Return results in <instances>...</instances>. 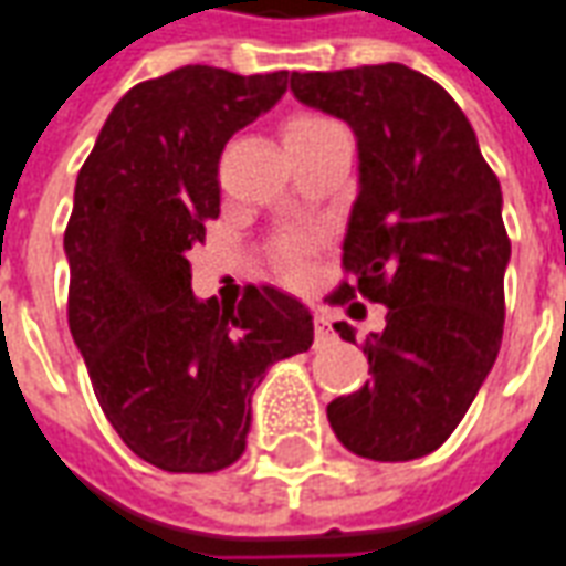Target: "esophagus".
Segmentation results:
<instances>
[{
  "mask_svg": "<svg viewBox=\"0 0 566 566\" xmlns=\"http://www.w3.org/2000/svg\"><path fill=\"white\" fill-rule=\"evenodd\" d=\"M334 337L331 334V318H327V312H315V343H327V339Z\"/></svg>",
  "mask_w": 566,
  "mask_h": 566,
  "instance_id": "obj_1",
  "label": "esophagus"
}]
</instances>
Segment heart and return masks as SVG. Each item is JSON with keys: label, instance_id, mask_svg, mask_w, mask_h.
<instances>
[{"label": "heart", "instance_id": "b5f03b06", "mask_svg": "<svg viewBox=\"0 0 566 566\" xmlns=\"http://www.w3.org/2000/svg\"><path fill=\"white\" fill-rule=\"evenodd\" d=\"M343 132L334 118L322 116V113H294V116L284 122V144H306V140H315V137H324V134ZM312 251V239L303 235V232H282L275 242H272V263L275 270L282 272L287 282H296L303 279L306 272V256Z\"/></svg>", "mask_w": 566, "mask_h": 566}]
</instances>
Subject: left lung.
Returning <instances> with one entry per match:
<instances>
[{"label":"left lung","mask_w":566,"mask_h":566,"mask_svg":"<svg viewBox=\"0 0 566 566\" xmlns=\"http://www.w3.org/2000/svg\"><path fill=\"white\" fill-rule=\"evenodd\" d=\"M291 91L358 137L346 279L327 303L386 306L382 334L361 346L370 379L334 398L327 420L365 460H420L460 426L503 343L512 242L500 180L457 101L405 63L291 73ZM334 331L355 343L346 322Z\"/></svg>","instance_id":"1"}]
</instances>
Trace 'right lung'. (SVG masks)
<instances>
[{"label":"right lung","mask_w":566,"mask_h":566,"mask_svg":"<svg viewBox=\"0 0 566 566\" xmlns=\"http://www.w3.org/2000/svg\"><path fill=\"white\" fill-rule=\"evenodd\" d=\"M287 91V70L189 63L134 85L82 165L63 232L66 318L118 438L156 469L208 475L244 453L266 367L312 346L310 310L270 284L232 306L192 296L187 254L220 217L232 134Z\"/></svg>","instance_id":"1"}]
</instances>
